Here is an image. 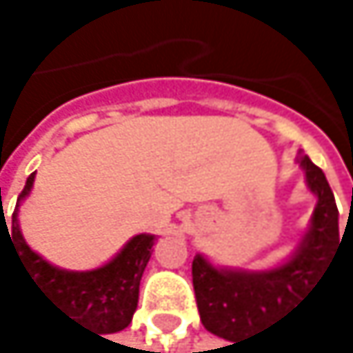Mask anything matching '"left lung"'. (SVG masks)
I'll list each match as a JSON object with an SVG mask.
<instances>
[{
	"mask_svg": "<svg viewBox=\"0 0 353 353\" xmlns=\"http://www.w3.org/2000/svg\"><path fill=\"white\" fill-rule=\"evenodd\" d=\"M301 167L318 203L309 230L286 263L269 271H241L218 269L201 254L192 261V286L201 322L226 341H237L290 314L326 271L339 245V210L326 175L309 157H301Z\"/></svg>",
	"mask_w": 353,
	"mask_h": 353,
	"instance_id": "left-lung-1",
	"label": "left lung"
}]
</instances>
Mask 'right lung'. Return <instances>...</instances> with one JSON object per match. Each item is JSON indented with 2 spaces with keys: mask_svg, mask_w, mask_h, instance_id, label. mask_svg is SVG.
<instances>
[{
  "mask_svg": "<svg viewBox=\"0 0 353 353\" xmlns=\"http://www.w3.org/2000/svg\"><path fill=\"white\" fill-rule=\"evenodd\" d=\"M35 173L27 178L23 192L19 194L17 210L12 222L6 224V216H0V252L1 235L10 237L23 269L29 273L42 294L52 301L63 314L74 322H80L99 332H118L131 324L139 299V281L143 269L152 256L154 235H135L114 259L92 271H65L35 254L19 226V205L33 188Z\"/></svg>",
  "mask_w": 353,
  "mask_h": 353,
  "instance_id": "obj_1",
  "label": "right lung"
}]
</instances>
